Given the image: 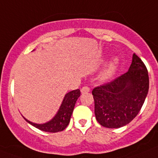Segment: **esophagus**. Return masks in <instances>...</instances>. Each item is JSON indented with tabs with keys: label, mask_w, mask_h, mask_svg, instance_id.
Instances as JSON below:
<instances>
[{
	"label": "esophagus",
	"mask_w": 158,
	"mask_h": 158,
	"mask_svg": "<svg viewBox=\"0 0 158 158\" xmlns=\"http://www.w3.org/2000/svg\"><path fill=\"white\" fill-rule=\"evenodd\" d=\"M89 91H90V89H89V87H88V86H83V87L81 88V92L82 93H89Z\"/></svg>",
	"instance_id": "esophagus-1"
}]
</instances>
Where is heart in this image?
<instances>
[{
    "mask_svg": "<svg viewBox=\"0 0 158 158\" xmlns=\"http://www.w3.org/2000/svg\"><path fill=\"white\" fill-rule=\"evenodd\" d=\"M118 63V58H113V59L111 61V62H110V63L107 65V66L104 69V70L102 72L101 77L103 78V79H104V80L111 78V77L114 75L115 70H116Z\"/></svg>",
    "mask_w": 158,
    "mask_h": 158,
    "instance_id": "obj_1",
    "label": "heart"
}]
</instances>
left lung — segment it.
Returning a JSON list of instances; mask_svg holds the SVG:
<instances>
[{
	"label": "left lung",
	"mask_w": 158,
	"mask_h": 158,
	"mask_svg": "<svg viewBox=\"0 0 158 158\" xmlns=\"http://www.w3.org/2000/svg\"><path fill=\"white\" fill-rule=\"evenodd\" d=\"M149 75L144 62L135 54L129 70L93 89L95 115L101 126L119 128L133 120L144 104Z\"/></svg>",
	"instance_id": "obj_1"
}]
</instances>
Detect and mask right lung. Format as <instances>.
Returning <instances> with one entry per match:
<instances>
[{"instance_id": "obj_1", "label": "right lung", "mask_w": 158, "mask_h": 158, "mask_svg": "<svg viewBox=\"0 0 158 158\" xmlns=\"http://www.w3.org/2000/svg\"><path fill=\"white\" fill-rule=\"evenodd\" d=\"M80 95L81 91L79 89L73 90L67 93L64 98L62 105L60 107L58 112L50 122L46 123L44 124H36L30 122L26 118L25 119L35 127L43 131H46V132L55 133V132L63 131L69 123L75 104H76L77 100L80 96Z\"/></svg>"}]
</instances>
